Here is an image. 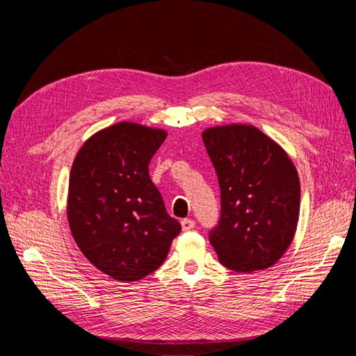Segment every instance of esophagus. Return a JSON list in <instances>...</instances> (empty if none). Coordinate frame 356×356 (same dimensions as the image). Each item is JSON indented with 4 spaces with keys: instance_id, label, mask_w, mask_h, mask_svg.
Returning <instances> with one entry per match:
<instances>
[{
    "instance_id": "obj_1",
    "label": "esophagus",
    "mask_w": 356,
    "mask_h": 356,
    "mask_svg": "<svg viewBox=\"0 0 356 356\" xmlns=\"http://www.w3.org/2000/svg\"><path fill=\"white\" fill-rule=\"evenodd\" d=\"M195 225H196V222L193 221V220H190V218H186V220L181 221V229L184 230V232H188L191 229H195Z\"/></svg>"
}]
</instances>
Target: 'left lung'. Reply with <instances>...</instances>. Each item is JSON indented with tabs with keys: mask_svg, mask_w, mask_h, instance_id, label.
Returning <instances> with one entry per match:
<instances>
[{
	"mask_svg": "<svg viewBox=\"0 0 356 356\" xmlns=\"http://www.w3.org/2000/svg\"><path fill=\"white\" fill-rule=\"evenodd\" d=\"M221 188V218L209 241L222 266L257 272L281 260L294 239L300 179L285 149L252 124L202 132Z\"/></svg>",
	"mask_w": 356,
	"mask_h": 356,
	"instance_id": "8db88e82",
	"label": "left lung"
}]
</instances>
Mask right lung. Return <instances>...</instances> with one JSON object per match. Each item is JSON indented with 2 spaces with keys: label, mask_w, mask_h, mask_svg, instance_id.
Returning a JSON list of instances; mask_svg holds the SVG:
<instances>
[{
  "label": "right lung",
  "mask_w": 356,
  "mask_h": 356,
  "mask_svg": "<svg viewBox=\"0 0 356 356\" xmlns=\"http://www.w3.org/2000/svg\"><path fill=\"white\" fill-rule=\"evenodd\" d=\"M166 136L163 129L120 122L92 135L74 159L67 202L72 238L115 281L157 270L181 232L148 174Z\"/></svg>",
  "instance_id": "1"
}]
</instances>
